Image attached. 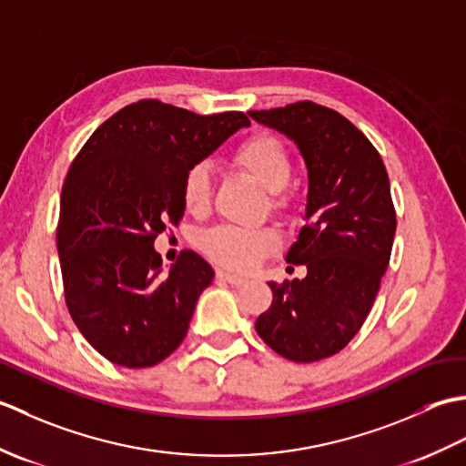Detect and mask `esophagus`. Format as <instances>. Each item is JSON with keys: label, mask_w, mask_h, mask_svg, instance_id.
<instances>
[{"label": "esophagus", "mask_w": 466, "mask_h": 466, "mask_svg": "<svg viewBox=\"0 0 466 466\" xmlns=\"http://www.w3.org/2000/svg\"><path fill=\"white\" fill-rule=\"evenodd\" d=\"M218 279H222L224 282H230L234 286H240L246 282V276H240V274H232V272H226V270H220L218 272Z\"/></svg>", "instance_id": "obj_1"}]
</instances>
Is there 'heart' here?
<instances>
[{
	"label": "heart",
	"mask_w": 466,
	"mask_h": 466,
	"mask_svg": "<svg viewBox=\"0 0 466 466\" xmlns=\"http://www.w3.org/2000/svg\"><path fill=\"white\" fill-rule=\"evenodd\" d=\"M234 162L246 174L258 180L274 196V206L284 204L282 192L292 180V157L286 146L272 134H256L242 142L234 154ZM214 180L212 170L206 162H198L187 167L182 184V200L187 212L204 214L212 204ZM279 238L272 230L238 226H218L202 234L200 246L218 264L228 268H250L266 254L276 248Z\"/></svg>",
	"instance_id": "b5f03b06"
}]
</instances>
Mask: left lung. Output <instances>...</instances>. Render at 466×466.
Segmentation results:
<instances>
[{"label":"left lung","instance_id":"1","mask_svg":"<svg viewBox=\"0 0 466 466\" xmlns=\"http://www.w3.org/2000/svg\"><path fill=\"white\" fill-rule=\"evenodd\" d=\"M248 116L292 140L309 170L306 226L286 252L306 276L268 282L274 299L256 332L289 360L329 359L360 330L390 260L389 174L369 137L330 107L299 102Z\"/></svg>","mask_w":466,"mask_h":466}]
</instances>
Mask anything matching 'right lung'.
Returning <instances> with one entry per match:
<instances>
[{
    "instance_id": "right-lung-1",
    "label": "right lung",
    "mask_w": 466,
    "mask_h": 466,
    "mask_svg": "<svg viewBox=\"0 0 466 466\" xmlns=\"http://www.w3.org/2000/svg\"><path fill=\"white\" fill-rule=\"evenodd\" d=\"M248 126L242 112L198 116L140 100L76 156L59 200L57 256L67 310L110 362L146 369L184 340L214 270L187 250L164 272L154 240L182 220L187 167Z\"/></svg>"
}]
</instances>
